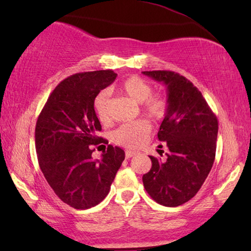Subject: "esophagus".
I'll return each instance as SVG.
<instances>
[{"mask_svg": "<svg viewBox=\"0 0 251 251\" xmlns=\"http://www.w3.org/2000/svg\"><path fill=\"white\" fill-rule=\"evenodd\" d=\"M136 152H132V151H126V159H129V157H131L133 155H136Z\"/></svg>", "mask_w": 251, "mask_h": 251, "instance_id": "34e87169", "label": "esophagus"}]
</instances>
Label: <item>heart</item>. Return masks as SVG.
<instances>
[{
  "label": "heart",
  "instance_id": "b5f03b06",
  "mask_svg": "<svg viewBox=\"0 0 251 251\" xmlns=\"http://www.w3.org/2000/svg\"><path fill=\"white\" fill-rule=\"evenodd\" d=\"M116 89L137 102H143V111L153 120H161L166 115L168 101L163 95H151L152 87L144 78L132 75L116 85ZM109 95L102 91L95 99V111L101 122H107ZM151 132L150 123L145 120L125 123L113 132V142L126 149H138L146 143Z\"/></svg>",
  "mask_w": 251,
  "mask_h": 251
}]
</instances>
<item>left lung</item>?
<instances>
[{
    "label": "left lung",
    "instance_id": "left-lung-1",
    "mask_svg": "<svg viewBox=\"0 0 251 251\" xmlns=\"http://www.w3.org/2000/svg\"><path fill=\"white\" fill-rule=\"evenodd\" d=\"M143 74L167 87L168 109L157 138L169 150L166 160L150 156L152 168L143 176L144 187L157 203L177 207L198 193L210 173L218 121L199 89L186 77L170 71Z\"/></svg>",
    "mask_w": 251,
    "mask_h": 251
}]
</instances>
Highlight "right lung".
<instances>
[{"label": "right lung", "mask_w": 251, "mask_h": 251, "mask_svg": "<svg viewBox=\"0 0 251 251\" xmlns=\"http://www.w3.org/2000/svg\"><path fill=\"white\" fill-rule=\"evenodd\" d=\"M116 75L113 71H95L65 78L37 119L35 147L41 170L57 197L75 209L100 203L125 160V151L112 145L102 151L101 160L91 156L96 146L108 144L98 136L101 126L95 99Z\"/></svg>", "instance_id": "1"}]
</instances>
